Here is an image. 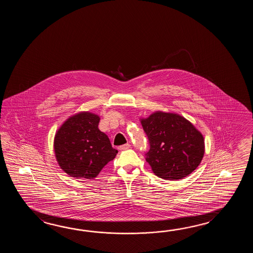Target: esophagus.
Here are the masks:
<instances>
[{
  "mask_svg": "<svg viewBox=\"0 0 253 253\" xmlns=\"http://www.w3.org/2000/svg\"><path fill=\"white\" fill-rule=\"evenodd\" d=\"M128 148H130V145H129V144H126V145L119 146V149L120 151L126 150V149H128Z\"/></svg>",
  "mask_w": 253,
  "mask_h": 253,
  "instance_id": "esophagus-1",
  "label": "esophagus"
}]
</instances>
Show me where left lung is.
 Returning <instances> with one entry per match:
<instances>
[{
    "mask_svg": "<svg viewBox=\"0 0 253 253\" xmlns=\"http://www.w3.org/2000/svg\"><path fill=\"white\" fill-rule=\"evenodd\" d=\"M141 124L150 145L145 160L158 177L182 179L198 167L205 155V140L187 119L157 111L141 119Z\"/></svg>",
    "mask_w": 253,
    "mask_h": 253,
    "instance_id": "8db88e82",
    "label": "left lung"
}]
</instances>
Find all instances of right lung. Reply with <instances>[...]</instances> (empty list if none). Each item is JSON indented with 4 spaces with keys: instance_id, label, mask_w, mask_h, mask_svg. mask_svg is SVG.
Here are the masks:
<instances>
[{
    "instance_id": "right-lung-1",
    "label": "right lung",
    "mask_w": 253,
    "mask_h": 253,
    "mask_svg": "<svg viewBox=\"0 0 253 253\" xmlns=\"http://www.w3.org/2000/svg\"><path fill=\"white\" fill-rule=\"evenodd\" d=\"M99 120L97 115L81 112L67 119L56 133V159L71 177H96L118 154L108 135L97 127Z\"/></svg>"
}]
</instances>
